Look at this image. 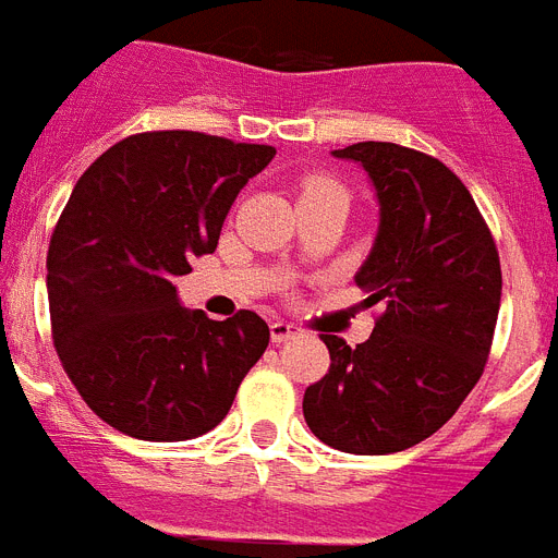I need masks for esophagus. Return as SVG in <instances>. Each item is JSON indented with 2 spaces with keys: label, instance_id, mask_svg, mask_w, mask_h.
I'll return each mask as SVG.
<instances>
[{
  "label": "esophagus",
  "instance_id": "34e87169",
  "mask_svg": "<svg viewBox=\"0 0 558 558\" xmlns=\"http://www.w3.org/2000/svg\"><path fill=\"white\" fill-rule=\"evenodd\" d=\"M269 330H271V342H287V339H292V336L298 333L295 327L289 325V322H271L269 325Z\"/></svg>",
  "mask_w": 558,
  "mask_h": 558
}]
</instances>
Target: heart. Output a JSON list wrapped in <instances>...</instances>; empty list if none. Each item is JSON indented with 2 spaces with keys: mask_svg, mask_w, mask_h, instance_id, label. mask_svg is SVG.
Wrapping results in <instances>:
<instances>
[{
  "mask_svg": "<svg viewBox=\"0 0 558 558\" xmlns=\"http://www.w3.org/2000/svg\"><path fill=\"white\" fill-rule=\"evenodd\" d=\"M322 190H342V186L336 184L333 178H310L307 184H304V193H322Z\"/></svg>",
  "mask_w": 558,
  "mask_h": 558,
  "instance_id": "1",
  "label": "heart"
}]
</instances>
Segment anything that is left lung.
Wrapping results in <instances>:
<instances>
[{
    "label": "left lung",
    "instance_id": "left-lung-1",
    "mask_svg": "<svg viewBox=\"0 0 558 558\" xmlns=\"http://www.w3.org/2000/svg\"><path fill=\"white\" fill-rule=\"evenodd\" d=\"M333 155L377 190L380 228L354 280L383 313L363 345L322 333L330 368L307 386L304 418L330 448L380 457L430 439L477 386L504 278L483 213L441 160L374 140Z\"/></svg>",
    "mask_w": 558,
    "mask_h": 558
}]
</instances>
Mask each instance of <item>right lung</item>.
<instances>
[{"mask_svg":"<svg viewBox=\"0 0 558 558\" xmlns=\"http://www.w3.org/2000/svg\"><path fill=\"white\" fill-rule=\"evenodd\" d=\"M271 157L198 131H146L78 178L46 257L52 339L84 403L119 433L204 436L269 345L257 313L213 322L178 304L172 280L216 251L233 198Z\"/></svg>","mask_w":558,"mask_h":558,"instance_id":"add662e5","label":"right lung"}]
</instances>
